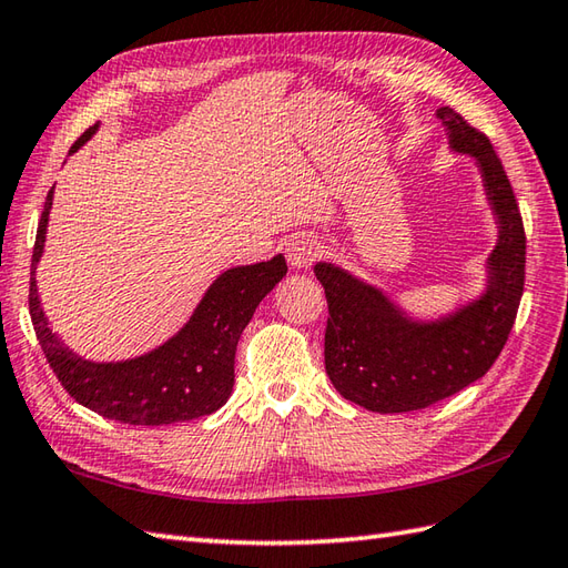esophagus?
Here are the masks:
<instances>
[{
  "instance_id": "obj_1",
  "label": "esophagus",
  "mask_w": 568,
  "mask_h": 568,
  "mask_svg": "<svg viewBox=\"0 0 568 568\" xmlns=\"http://www.w3.org/2000/svg\"><path fill=\"white\" fill-rule=\"evenodd\" d=\"M320 253L322 248L312 236L297 234L285 241V256L293 268H307V265H312L320 258Z\"/></svg>"
}]
</instances>
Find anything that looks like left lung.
I'll list each match as a JSON object with an SVG mask.
<instances>
[{
	"label": "left lung",
	"mask_w": 568,
	"mask_h": 568,
	"mask_svg": "<svg viewBox=\"0 0 568 568\" xmlns=\"http://www.w3.org/2000/svg\"><path fill=\"white\" fill-rule=\"evenodd\" d=\"M449 146L474 155L493 212L498 244L488 258V287L474 303L437 322H415L378 287L317 263L329 305L324 366L346 400L371 413H413L464 390L496 364L525 291V226L508 175L490 139L452 106L437 110Z\"/></svg>",
	"instance_id": "8db88e82"
}]
</instances>
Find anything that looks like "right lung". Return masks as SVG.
Instances as JSON below:
<instances>
[{
	"label": "right lung",
	"instance_id": "right-lung-1",
	"mask_svg": "<svg viewBox=\"0 0 568 568\" xmlns=\"http://www.w3.org/2000/svg\"><path fill=\"white\" fill-rule=\"evenodd\" d=\"M94 131L98 124L72 143L70 153L90 141ZM51 204L53 187L48 190L39 232H36L29 312L36 336L60 385L92 413L124 422V425L161 427L216 413L234 388L239 336L246 329L261 300L287 273L285 258L277 253L271 261L224 271L173 339L136 358L94 364L72 354L48 327L39 291H36L33 275L43 253Z\"/></svg>",
	"mask_w": 568,
	"mask_h": 568
}]
</instances>
